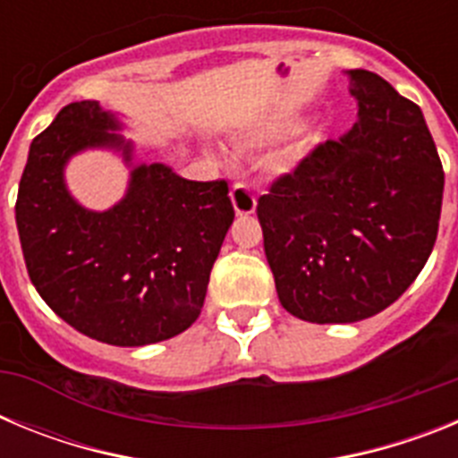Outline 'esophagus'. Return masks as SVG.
Wrapping results in <instances>:
<instances>
[{"label": "esophagus", "instance_id": "34e87169", "mask_svg": "<svg viewBox=\"0 0 458 458\" xmlns=\"http://www.w3.org/2000/svg\"><path fill=\"white\" fill-rule=\"evenodd\" d=\"M232 204L238 216H252L257 210V197L245 183H236L232 188Z\"/></svg>", "mask_w": 458, "mask_h": 458}]
</instances>
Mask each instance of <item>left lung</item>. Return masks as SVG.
I'll use <instances>...</instances> for the list:
<instances>
[{"label": "left lung", "mask_w": 458, "mask_h": 458, "mask_svg": "<svg viewBox=\"0 0 458 458\" xmlns=\"http://www.w3.org/2000/svg\"><path fill=\"white\" fill-rule=\"evenodd\" d=\"M358 121L259 199L279 302L310 323L369 318L415 282L438 236L445 174L422 109L346 71Z\"/></svg>", "instance_id": "left-lung-1"}]
</instances>
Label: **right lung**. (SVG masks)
Instances as JSON below:
<instances>
[{"label": "right lung", "instance_id": "obj_1", "mask_svg": "<svg viewBox=\"0 0 458 458\" xmlns=\"http://www.w3.org/2000/svg\"><path fill=\"white\" fill-rule=\"evenodd\" d=\"M123 128L98 100L66 105L31 141L15 222L31 282L56 317L103 344L147 346L201 314L233 206L225 181L137 163ZM84 150H112L131 169L126 194L105 211L67 190V163Z\"/></svg>", "mask_w": 458, "mask_h": 458}]
</instances>
